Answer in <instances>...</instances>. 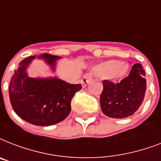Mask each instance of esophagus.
I'll list each match as a JSON object with an SVG mask.
<instances>
[{"instance_id":"obj_1","label":"esophagus","mask_w":161,"mask_h":161,"mask_svg":"<svg viewBox=\"0 0 161 161\" xmlns=\"http://www.w3.org/2000/svg\"><path fill=\"white\" fill-rule=\"evenodd\" d=\"M93 79V76L91 73H87L83 76V78H82V84H83V88H85L86 86L88 85V83Z\"/></svg>"}]
</instances>
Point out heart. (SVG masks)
<instances>
[{
  "instance_id": "heart-1",
  "label": "heart",
  "mask_w": 161,
  "mask_h": 161,
  "mask_svg": "<svg viewBox=\"0 0 161 161\" xmlns=\"http://www.w3.org/2000/svg\"><path fill=\"white\" fill-rule=\"evenodd\" d=\"M129 66L126 63H120L118 60H108L98 66V73L103 75H111L117 72L118 74L122 75L126 73Z\"/></svg>"
}]
</instances>
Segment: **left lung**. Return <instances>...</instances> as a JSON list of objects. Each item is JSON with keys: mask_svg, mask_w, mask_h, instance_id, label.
Listing matches in <instances>:
<instances>
[{"mask_svg": "<svg viewBox=\"0 0 161 161\" xmlns=\"http://www.w3.org/2000/svg\"><path fill=\"white\" fill-rule=\"evenodd\" d=\"M100 96L101 110L109 118L123 119L134 114L141 105L145 90V72L140 63H135L130 74L120 83L103 82Z\"/></svg>", "mask_w": 161, "mask_h": 161, "instance_id": "left-lung-1", "label": "left lung"}]
</instances>
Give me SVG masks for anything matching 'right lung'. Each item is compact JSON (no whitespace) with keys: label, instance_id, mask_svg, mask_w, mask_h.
<instances>
[{"label":"right lung","instance_id":"1","mask_svg":"<svg viewBox=\"0 0 161 161\" xmlns=\"http://www.w3.org/2000/svg\"><path fill=\"white\" fill-rule=\"evenodd\" d=\"M34 59L42 60L55 73L60 57L42 53L30 56L19 63L9 84L12 108L31 125L49 126L62 122L71 111V100L81 84H71L58 77L31 78L27 69Z\"/></svg>","mask_w":161,"mask_h":161}]
</instances>
